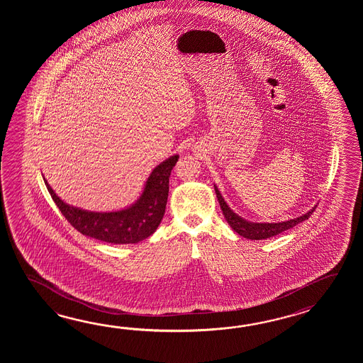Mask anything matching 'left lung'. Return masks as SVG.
I'll return each instance as SVG.
<instances>
[{
  "label": "left lung",
  "mask_w": 363,
  "mask_h": 363,
  "mask_svg": "<svg viewBox=\"0 0 363 363\" xmlns=\"http://www.w3.org/2000/svg\"><path fill=\"white\" fill-rule=\"evenodd\" d=\"M214 189H216V197H218L219 205H220V208L223 211V216L225 218V220H227V223L231 225L233 231L238 232L240 236H242L245 239L264 240L272 238V236H277L279 233L286 231V230H289V228H292L294 225H297V224L308 219L316 208V206H314L306 214L298 216V218H294V219H289V220H286V222H279V223H255V222H249L247 219L238 216L236 213H233V210L228 208L227 202L224 201L222 194L219 192V189L216 188V184H214Z\"/></svg>",
  "instance_id": "obj_1"
}]
</instances>
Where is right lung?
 <instances>
[{
    "mask_svg": "<svg viewBox=\"0 0 363 363\" xmlns=\"http://www.w3.org/2000/svg\"><path fill=\"white\" fill-rule=\"evenodd\" d=\"M178 160V155H172L160 163L149 175L139 200L119 211L96 213L71 206L55 194L45 179L44 182L63 216L80 233L111 244H138L153 235L162 220L171 170Z\"/></svg>",
    "mask_w": 363,
    "mask_h": 363,
    "instance_id": "add662e5",
    "label": "right lung"
}]
</instances>
